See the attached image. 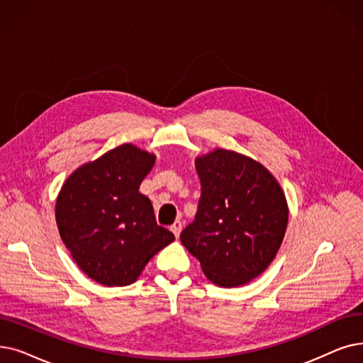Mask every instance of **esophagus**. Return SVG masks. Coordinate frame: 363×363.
Returning a JSON list of instances; mask_svg holds the SVG:
<instances>
[{
	"mask_svg": "<svg viewBox=\"0 0 363 363\" xmlns=\"http://www.w3.org/2000/svg\"><path fill=\"white\" fill-rule=\"evenodd\" d=\"M170 231L175 234V238L178 239L181 231H182V223H181V220H175V223H173V225L170 227Z\"/></svg>",
	"mask_w": 363,
	"mask_h": 363,
	"instance_id": "34e87169",
	"label": "esophagus"
}]
</instances>
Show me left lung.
Segmentation results:
<instances>
[{
    "instance_id": "obj_1",
    "label": "left lung",
    "mask_w": 363,
    "mask_h": 363,
    "mask_svg": "<svg viewBox=\"0 0 363 363\" xmlns=\"http://www.w3.org/2000/svg\"><path fill=\"white\" fill-rule=\"evenodd\" d=\"M194 164L201 197L181 242L215 285L243 286L281 246L289 218L285 193L269 169L240 152L215 148Z\"/></svg>"
}]
</instances>
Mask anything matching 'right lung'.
<instances>
[{
	"mask_svg": "<svg viewBox=\"0 0 363 363\" xmlns=\"http://www.w3.org/2000/svg\"><path fill=\"white\" fill-rule=\"evenodd\" d=\"M155 154L123 144L75 169L56 199V224L75 264L104 286H128L175 240L139 185Z\"/></svg>",
	"mask_w": 363,
	"mask_h": 363,
	"instance_id": "1",
	"label": "right lung"
}]
</instances>
